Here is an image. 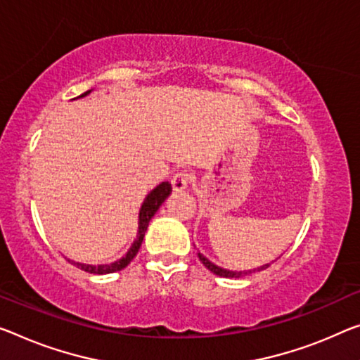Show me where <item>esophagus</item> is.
Listing matches in <instances>:
<instances>
[{"label": "esophagus", "mask_w": 360, "mask_h": 360, "mask_svg": "<svg viewBox=\"0 0 360 360\" xmlns=\"http://www.w3.org/2000/svg\"><path fill=\"white\" fill-rule=\"evenodd\" d=\"M170 184H172V190L175 193H181L185 191L188 188V184H190V179H188V175L185 172H176L174 175V179L170 180Z\"/></svg>", "instance_id": "34e87169"}]
</instances>
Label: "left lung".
<instances>
[{"instance_id": "8db88e82", "label": "left lung", "mask_w": 360, "mask_h": 360, "mask_svg": "<svg viewBox=\"0 0 360 360\" xmlns=\"http://www.w3.org/2000/svg\"><path fill=\"white\" fill-rule=\"evenodd\" d=\"M198 257H199V261L202 262L204 267H206L207 270H211V272L215 274V275L224 276V278H241V276H245V275H250V274H254V272H261V270H265L270 265V264H264V265H261V267L251 269V270H229V269H224V267H220V265L211 262L201 252H198Z\"/></svg>"}]
</instances>
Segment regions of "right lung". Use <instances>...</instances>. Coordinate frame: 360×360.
<instances>
[{
    "mask_svg": "<svg viewBox=\"0 0 360 360\" xmlns=\"http://www.w3.org/2000/svg\"><path fill=\"white\" fill-rule=\"evenodd\" d=\"M93 90H88L84 95L79 96V98H85L90 95ZM170 193H172V186H170L169 181H161L156 188H153L151 191L148 193L146 198L143 199L141 202V207H140V212H138V230H136V238L131 243V246L129 248V251H127L122 257L117 259V261L110 262V264H98V265H93V264H84V262H75V261H70L77 267L85 270L88 274H95V275H106V274H112V272H117V270H122L125 269L127 265H129L131 261H134V257L136 256L138 250H140L141 243H143V238H145L146 233V229L149 225V220L154 217V214L159 211V207L162 206L165 199L170 196Z\"/></svg>",
    "mask_w": 360,
    "mask_h": 360,
    "instance_id": "1",
    "label": "right lung"
}]
</instances>
